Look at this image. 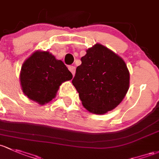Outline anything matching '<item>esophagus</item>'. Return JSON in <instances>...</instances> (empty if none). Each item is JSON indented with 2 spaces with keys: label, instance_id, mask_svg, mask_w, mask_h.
I'll return each mask as SVG.
<instances>
[{
  "label": "esophagus",
  "instance_id": "esophagus-1",
  "mask_svg": "<svg viewBox=\"0 0 159 159\" xmlns=\"http://www.w3.org/2000/svg\"><path fill=\"white\" fill-rule=\"evenodd\" d=\"M68 69H69V71H71V74H72L73 76H74L75 74V66H69L68 67Z\"/></svg>",
  "mask_w": 159,
  "mask_h": 159
}]
</instances>
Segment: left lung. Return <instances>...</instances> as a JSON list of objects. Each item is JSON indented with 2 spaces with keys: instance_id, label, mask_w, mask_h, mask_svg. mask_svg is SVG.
<instances>
[{
  "instance_id": "8db88e82",
  "label": "left lung",
  "mask_w": 159,
  "mask_h": 159,
  "mask_svg": "<svg viewBox=\"0 0 159 159\" xmlns=\"http://www.w3.org/2000/svg\"><path fill=\"white\" fill-rule=\"evenodd\" d=\"M76 68L72 84L86 110L104 114L116 108L129 87V71L120 56L96 43L86 50Z\"/></svg>"
}]
</instances>
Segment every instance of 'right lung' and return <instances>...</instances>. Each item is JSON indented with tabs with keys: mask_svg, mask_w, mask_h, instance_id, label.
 Segmentation results:
<instances>
[{
	"mask_svg": "<svg viewBox=\"0 0 159 159\" xmlns=\"http://www.w3.org/2000/svg\"><path fill=\"white\" fill-rule=\"evenodd\" d=\"M72 74L62 61L49 51L37 50L26 58L21 67L20 81L23 93L40 105L54 99L63 82Z\"/></svg>",
	"mask_w": 159,
	"mask_h": 159,
	"instance_id": "obj_1",
	"label": "right lung"
}]
</instances>
